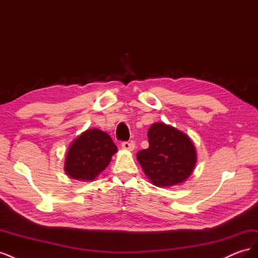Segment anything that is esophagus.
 Wrapping results in <instances>:
<instances>
[{
  "label": "esophagus",
  "mask_w": 258,
  "mask_h": 258,
  "mask_svg": "<svg viewBox=\"0 0 258 258\" xmlns=\"http://www.w3.org/2000/svg\"><path fill=\"white\" fill-rule=\"evenodd\" d=\"M121 147L122 150H127V151H134L135 147H136V144L134 142H127L124 141L121 143Z\"/></svg>",
  "instance_id": "34e87169"
}]
</instances>
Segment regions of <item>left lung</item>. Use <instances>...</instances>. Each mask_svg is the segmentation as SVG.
<instances>
[{
    "instance_id": "left-lung-1",
    "label": "left lung",
    "mask_w": 258,
    "mask_h": 258,
    "mask_svg": "<svg viewBox=\"0 0 258 258\" xmlns=\"http://www.w3.org/2000/svg\"><path fill=\"white\" fill-rule=\"evenodd\" d=\"M150 146L137 159L150 181L158 187L183 183L192 173L197 153L191 140L163 122L153 123L147 132Z\"/></svg>"
}]
</instances>
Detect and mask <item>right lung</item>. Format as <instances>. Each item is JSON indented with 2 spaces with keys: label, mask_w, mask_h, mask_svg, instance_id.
Listing matches in <instances>:
<instances>
[{
  "label": "right lung",
  "mask_w": 258,
  "mask_h": 258,
  "mask_svg": "<svg viewBox=\"0 0 258 258\" xmlns=\"http://www.w3.org/2000/svg\"><path fill=\"white\" fill-rule=\"evenodd\" d=\"M117 146L105 132L88 129L69 147L64 171L74 179L93 181L108 166Z\"/></svg>",
  "instance_id": "obj_1"
}]
</instances>
